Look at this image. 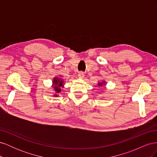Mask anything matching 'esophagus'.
<instances>
[{"instance_id": "34e87169", "label": "esophagus", "mask_w": 157, "mask_h": 157, "mask_svg": "<svg viewBox=\"0 0 157 157\" xmlns=\"http://www.w3.org/2000/svg\"><path fill=\"white\" fill-rule=\"evenodd\" d=\"M78 76L79 78H83L84 77V73L81 71V72H79Z\"/></svg>"}]
</instances>
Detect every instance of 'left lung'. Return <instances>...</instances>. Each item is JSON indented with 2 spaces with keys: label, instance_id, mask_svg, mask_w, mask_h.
Here are the masks:
<instances>
[{
  "label": "left lung",
  "instance_id": "left-lung-1",
  "mask_svg": "<svg viewBox=\"0 0 157 157\" xmlns=\"http://www.w3.org/2000/svg\"><path fill=\"white\" fill-rule=\"evenodd\" d=\"M104 84H105V82H99L98 83V86H101L102 85H103Z\"/></svg>",
  "mask_w": 157,
  "mask_h": 157
}]
</instances>
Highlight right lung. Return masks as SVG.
I'll return each instance as SVG.
<instances>
[{
    "label": "right lung",
    "instance_id": "1",
    "mask_svg": "<svg viewBox=\"0 0 157 157\" xmlns=\"http://www.w3.org/2000/svg\"><path fill=\"white\" fill-rule=\"evenodd\" d=\"M53 87L55 90V92L56 94H59L61 91V88L63 87V80L62 79H60L58 77H54L53 79ZM55 94L54 96H58V94Z\"/></svg>",
    "mask_w": 157,
    "mask_h": 157
}]
</instances>
